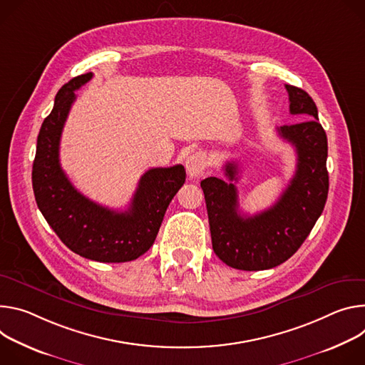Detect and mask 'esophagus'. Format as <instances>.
Masks as SVG:
<instances>
[{
    "instance_id": "34e87169",
    "label": "esophagus",
    "mask_w": 365,
    "mask_h": 365,
    "mask_svg": "<svg viewBox=\"0 0 365 365\" xmlns=\"http://www.w3.org/2000/svg\"><path fill=\"white\" fill-rule=\"evenodd\" d=\"M207 168V156L203 152H195L185 160V170L190 178H200Z\"/></svg>"
}]
</instances>
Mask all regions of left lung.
I'll return each mask as SVG.
<instances>
[{"mask_svg":"<svg viewBox=\"0 0 365 365\" xmlns=\"http://www.w3.org/2000/svg\"><path fill=\"white\" fill-rule=\"evenodd\" d=\"M290 113L302 123L281 126L278 136L290 142L297 153L296 173L277 203L254 216L240 215L236 162L223 168L227 181L209 177L201 181L215 254L229 267L244 271L274 268L302 247L325 207L329 175L327 170L328 139L319 123L317 108L302 88L286 86Z\"/></svg>","mask_w":365,"mask_h":365,"instance_id":"1","label":"left lung"}]
</instances>
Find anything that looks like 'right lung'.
Instances as JSON below:
<instances>
[{
  "instance_id": "obj_1",
  "label": "right lung",
  "mask_w": 365,
  "mask_h": 365,
  "mask_svg": "<svg viewBox=\"0 0 365 365\" xmlns=\"http://www.w3.org/2000/svg\"><path fill=\"white\" fill-rule=\"evenodd\" d=\"M91 78V72L75 76L58 91L37 136L33 191L38 210L72 252L98 262H128L153 245L171 200L185 182V170L182 165L148 170L125 212L81 194L61 168L59 143L75 91Z\"/></svg>"
}]
</instances>
